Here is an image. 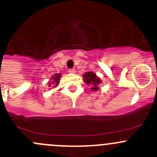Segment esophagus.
Instances as JSON below:
<instances>
[{
	"label": "esophagus",
	"instance_id": "1",
	"mask_svg": "<svg viewBox=\"0 0 157 157\" xmlns=\"http://www.w3.org/2000/svg\"><path fill=\"white\" fill-rule=\"evenodd\" d=\"M68 72L71 73V74H74V73L76 72V70L74 69V68H73V69H70L69 71H68Z\"/></svg>",
	"mask_w": 157,
	"mask_h": 157
}]
</instances>
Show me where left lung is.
<instances>
[{"instance_id": "8db88e82", "label": "left lung", "mask_w": 157, "mask_h": 157, "mask_svg": "<svg viewBox=\"0 0 157 157\" xmlns=\"http://www.w3.org/2000/svg\"><path fill=\"white\" fill-rule=\"evenodd\" d=\"M83 80L85 83L91 86V90L93 92H96L99 90V84L102 83L100 77H98L95 73L86 72L83 75Z\"/></svg>"}]
</instances>
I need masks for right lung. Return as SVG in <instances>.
<instances>
[{"label":"right lung","instance_id":"add662e5","mask_svg":"<svg viewBox=\"0 0 157 157\" xmlns=\"http://www.w3.org/2000/svg\"><path fill=\"white\" fill-rule=\"evenodd\" d=\"M61 77V74H55L51 77V81H48L49 87H57L59 85L60 78Z\"/></svg>","mask_w":157,"mask_h":157}]
</instances>
